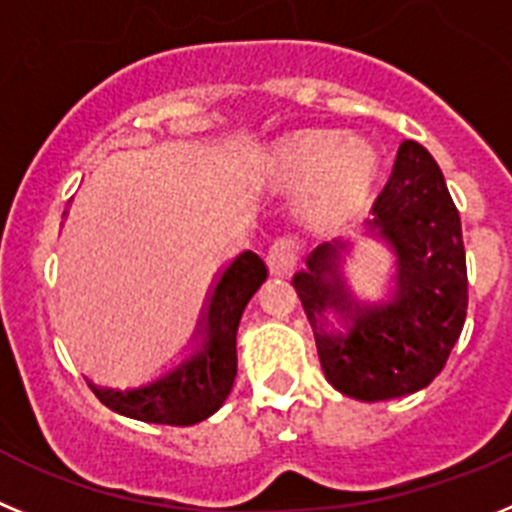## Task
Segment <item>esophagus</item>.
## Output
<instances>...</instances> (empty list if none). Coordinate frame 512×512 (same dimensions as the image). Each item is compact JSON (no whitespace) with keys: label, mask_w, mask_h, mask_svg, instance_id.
<instances>
[{"label":"esophagus","mask_w":512,"mask_h":512,"mask_svg":"<svg viewBox=\"0 0 512 512\" xmlns=\"http://www.w3.org/2000/svg\"><path fill=\"white\" fill-rule=\"evenodd\" d=\"M298 265V242L290 237L275 239L267 250V267L273 275H288Z\"/></svg>","instance_id":"34e87169"}]
</instances>
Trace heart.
<instances>
[{
  "instance_id": "obj_1",
  "label": "heart",
  "mask_w": 512,
  "mask_h": 512,
  "mask_svg": "<svg viewBox=\"0 0 512 512\" xmlns=\"http://www.w3.org/2000/svg\"><path fill=\"white\" fill-rule=\"evenodd\" d=\"M267 181L283 191L311 188L316 209H347L367 199L380 176V155L347 132L308 130L273 147L265 163Z\"/></svg>"
}]
</instances>
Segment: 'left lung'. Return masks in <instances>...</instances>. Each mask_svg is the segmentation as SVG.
I'll use <instances>...</instances> for the list:
<instances>
[{
    "label": "left lung",
    "mask_w": 512,
    "mask_h": 512,
    "mask_svg": "<svg viewBox=\"0 0 512 512\" xmlns=\"http://www.w3.org/2000/svg\"><path fill=\"white\" fill-rule=\"evenodd\" d=\"M370 234L395 255V290L385 303L362 306L339 273L347 245L324 242L293 275L311 321L321 370L349 398L390 400L426 388L444 370L467 319V257L459 211L436 160L405 140L393 173L372 206ZM334 310L344 332L325 331Z\"/></svg>",
    "instance_id": "1"
}]
</instances>
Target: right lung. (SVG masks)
I'll return each mask as SVG.
<instances>
[{
  "mask_svg": "<svg viewBox=\"0 0 512 512\" xmlns=\"http://www.w3.org/2000/svg\"><path fill=\"white\" fill-rule=\"evenodd\" d=\"M267 267L255 252H242L216 280L196 336L201 344L176 370L135 390L96 388V398L114 413L145 423L193 426L222 408L237 377V326L242 311L265 283Z\"/></svg>",
  "mask_w": 512,
  "mask_h": 512,
  "instance_id": "1",
  "label": "right lung"
}]
</instances>
